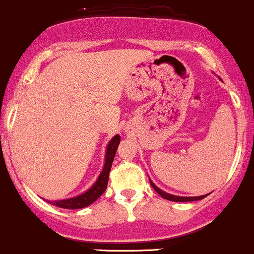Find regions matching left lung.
<instances>
[{"instance_id":"obj_1","label":"left lung","mask_w":254,"mask_h":254,"mask_svg":"<svg viewBox=\"0 0 254 254\" xmlns=\"http://www.w3.org/2000/svg\"><path fill=\"white\" fill-rule=\"evenodd\" d=\"M150 182V185H152L153 189L155 190V191L158 192V194L160 195V196L163 197V199H167V200H170V201H178V202H189V201H197V200H201L204 199L206 195H201V196H177V195H172V194H168V192L163 191V190H160L159 188L157 187V185L154 184V183L152 182V180L149 179Z\"/></svg>"}]
</instances>
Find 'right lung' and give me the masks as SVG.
<instances>
[{
	"label": "right lung",
	"instance_id": "obj_1",
	"mask_svg": "<svg viewBox=\"0 0 254 254\" xmlns=\"http://www.w3.org/2000/svg\"><path fill=\"white\" fill-rule=\"evenodd\" d=\"M120 140L121 137L119 134L115 135L111 140L107 144L106 149V157H105V164L104 168L101 170V174L97 178V180L95 182V184L90 188L89 190H86L85 192H82L81 195H77L75 197H70V199H64V200H57V201H48L49 204L54 205V206L62 207V209H82V207H86L89 205H91L92 202L96 201L100 196L105 192L107 188V183H109V175L110 170H111L112 163H114V158L116 155L117 147L120 144ZM47 201V200H45Z\"/></svg>",
	"mask_w": 254,
	"mask_h": 254
}]
</instances>
